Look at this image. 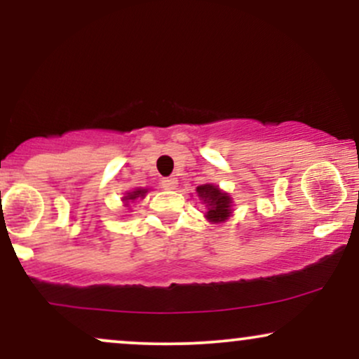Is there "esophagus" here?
<instances>
[{
    "mask_svg": "<svg viewBox=\"0 0 359 359\" xmlns=\"http://www.w3.org/2000/svg\"><path fill=\"white\" fill-rule=\"evenodd\" d=\"M162 187L167 189V191H172V189H175L177 187L175 177H165V179H162Z\"/></svg>",
    "mask_w": 359,
    "mask_h": 359,
    "instance_id": "1",
    "label": "esophagus"
}]
</instances>
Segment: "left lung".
Returning <instances> with one entry per match:
<instances>
[{
	"mask_svg": "<svg viewBox=\"0 0 359 359\" xmlns=\"http://www.w3.org/2000/svg\"><path fill=\"white\" fill-rule=\"evenodd\" d=\"M197 194H199L201 199L204 201L205 205H208V212H205V217L212 222H221L226 221L231 214V199L226 192H221L216 185L212 184H204L197 187Z\"/></svg>",
	"mask_w": 359,
	"mask_h": 359,
	"instance_id": "8db88e82",
	"label": "left lung"
}]
</instances>
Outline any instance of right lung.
Returning a JSON list of instances; mask_svg holds the SVG:
<instances>
[{"label":"right lung","instance_id":"add662e5","mask_svg":"<svg viewBox=\"0 0 359 359\" xmlns=\"http://www.w3.org/2000/svg\"><path fill=\"white\" fill-rule=\"evenodd\" d=\"M145 194H147V189H137V191H133V192H128L125 201H135L137 197H143Z\"/></svg>","mask_w":359,"mask_h":359}]
</instances>
